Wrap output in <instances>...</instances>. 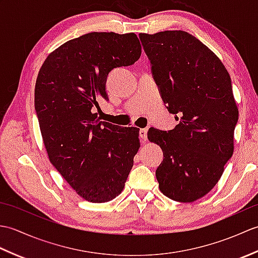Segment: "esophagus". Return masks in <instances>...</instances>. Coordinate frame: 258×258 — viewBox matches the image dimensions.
Instances as JSON below:
<instances>
[{
  "label": "esophagus",
  "instance_id": "1",
  "mask_svg": "<svg viewBox=\"0 0 258 258\" xmlns=\"http://www.w3.org/2000/svg\"><path fill=\"white\" fill-rule=\"evenodd\" d=\"M140 141H141V143H146V141H147V128H142L140 131Z\"/></svg>",
  "mask_w": 258,
  "mask_h": 258
}]
</instances>
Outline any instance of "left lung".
Here are the masks:
<instances>
[{"mask_svg": "<svg viewBox=\"0 0 258 258\" xmlns=\"http://www.w3.org/2000/svg\"><path fill=\"white\" fill-rule=\"evenodd\" d=\"M152 75L175 128L151 127L147 138L161 146L156 169L162 193L190 203L206 195L233 155L238 120L232 81L221 59L184 31L140 34Z\"/></svg>", "mask_w": 258, "mask_h": 258, "instance_id": "8db88e82", "label": "left lung"}]
</instances>
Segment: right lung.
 <instances>
[{
    "label": "right lung",
    "mask_w": 258,
    "mask_h": 258,
    "mask_svg": "<svg viewBox=\"0 0 258 258\" xmlns=\"http://www.w3.org/2000/svg\"><path fill=\"white\" fill-rule=\"evenodd\" d=\"M134 33L92 32L56 48L38 72L34 104L53 166L84 200L105 203L123 190L140 149L139 131L101 122L93 113L112 70L141 56Z\"/></svg>",
    "instance_id": "obj_1"
}]
</instances>
